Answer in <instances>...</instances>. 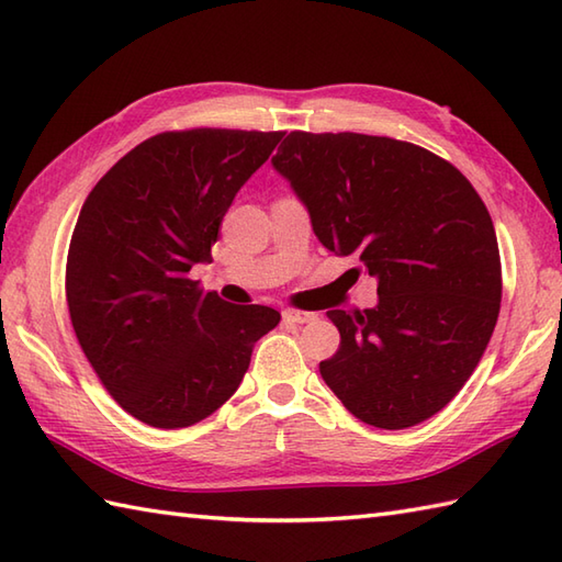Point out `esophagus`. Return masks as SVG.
<instances>
[{"mask_svg": "<svg viewBox=\"0 0 562 562\" xmlns=\"http://www.w3.org/2000/svg\"><path fill=\"white\" fill-rule=\"evenodd\" d=\"M282 318L290 321V324H308V321L316 318V314L314 312H302V308H284Z\"/></svg>", "mask_w": 562, "mask_h": 562, "instance_id": "34e87169", "label": "esophagus"}]
</instances>
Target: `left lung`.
<instances>
[{"mask_svg": "<svg viewBox=\"0 0 562 562\" xmlns=\"http://www.w3.org/2000/svg\"><path fill=\"white\" fill-rule=\"evenodd\" d=\"M272 166L321 244L379 280L374 308L328 312L340 348L321 376L367 425L432 417L469 381L497 324L503 266L485 202L457 166L391 137L294 130Z\"/></svg>", "mask_w": 562, "mask_h": 562, "instance_id": "1", "label": "left lung"}]
</instances>
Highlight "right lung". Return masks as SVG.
<instances>
[{
  "label": "right lung",
  "instance_id": "obj_1",
  "mask_svg": "<svg viewBox=\"0 0 562 562\" xmlns=\"http://www.w3.org/2000/svg\"><path fill=\"white\" fill-rule=\"evenodd\" d=\"M282 133L193 127L142 142L93 186L67 250L77 340L103 389L139 423L178 429L234 396L258 338L280 324L190 280L222 217Z\"/></svg>",
  "mask_w": 562,
  "mask_h": 562
}]
</instances>
